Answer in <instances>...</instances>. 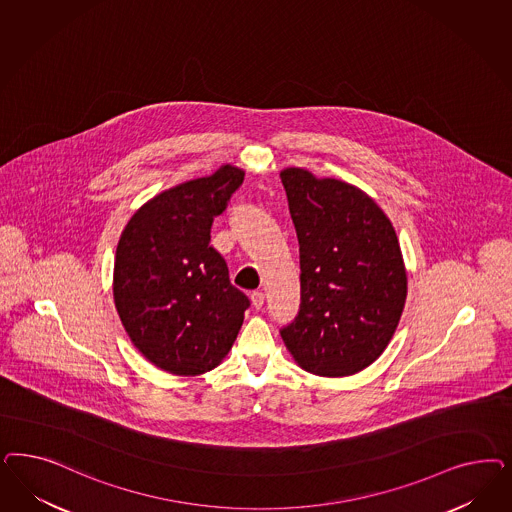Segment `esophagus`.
<instances>
[{
  "label": "esophagus",
  "instance_id": "34e87169",
  "mask_svg": "<svg viewBox=\"0 0 512 512\" xmlns=\"http://www.w3.org/2000/svg\"><path fill=\"white\" fill-rule=\"evenodd\" d=\"M250 301H252V307H254V309H262L265 303L264 292H252V294H250Z\"/></svg>",
  "mask_w": 512,
  "mask_h": 512
}]
</instances>
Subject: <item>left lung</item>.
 Listing matches in <instances>:
<instances>
[{"instance_id":"obj_1","label":"left lung","mask_w":512,"mask_h":512,"mask_svg":"<svg viewBox=\"0 0 512 512\" xmlns=\"http://www.w3.org/2000/svg\"><path fill=\"white\" fill-rule=\"evenodd\" d=\"M299 241L301 303L281 330L305 371L347 377L388 347L405 307L407 273L396 230L379 205L347 182L281 173Z\"/></svg>"}]
</instances>
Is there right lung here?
<instances>
[{
    "label": "right lung",
    "instance_id": "right-lung-1",
    "mask_svg": "<svg viewBox=\"0 0 512 512\" xmlns=\"http://www.w3.org/2000/svg\"><path fill=\"white\" fill-rule=\"evenodd\" d=\"M243 181L241 169L222 165L182 182L145 203L120 235L116 311L137 350L167 373L211 371L243 326L250 301L209 245L215 216Z\"/></svg>",
    "mask_w": 512,
    "mask_h": 512
}]
</instances>
